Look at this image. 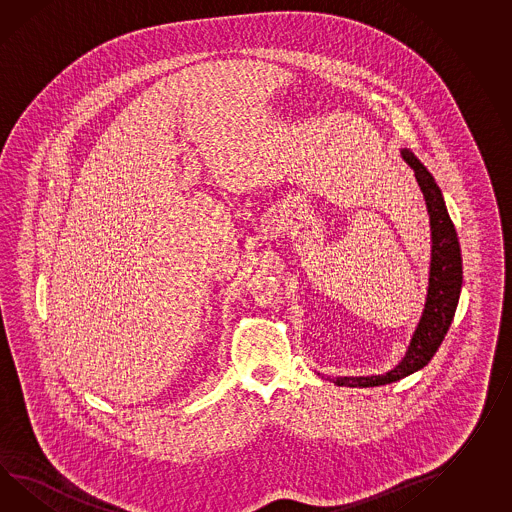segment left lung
<instances>
[{
    "label": "left lung",
    "instance_id": "obj_1",
    "mask_svg": "<svg viewBox=\"0 0 512 512\" xmlns=\"http://www.w3.org/2000/svg\"><path fill=\"white\" fill-rule=\"evenodd\" d=\"M401 157L411 166L420 190L424 192L425 205L431 224V268L429 287L425 298L420 324L411 338V346L396 368L387 374L366 377H333L338 387H379L399 381L407 375L422 370L440 348L448 333L462 287L461 246L455 225L449 218L442 192L424 164L416 159L411 150H401Z\"/></svg>",
    "mask_w": 512,
    "mask_h": 512
}]
</instances>
